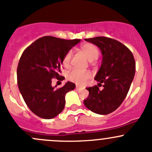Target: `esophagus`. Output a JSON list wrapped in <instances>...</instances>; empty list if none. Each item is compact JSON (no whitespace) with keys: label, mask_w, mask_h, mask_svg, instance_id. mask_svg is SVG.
I'll return each mask as SVG.
<instances>
[{"label":"esophagus","mask_w":152,"mask_h":152,"mask_svg":"<svg viewBox=\"0 0 152 152\" xmlns=\"http://www.w3.org/2000/svg\"><path fill=\"white\" fill-rule=\"evenodd\" d=\"M76 90H81V87H79V86H76Z\"/></svg>","instance_id":"obj_1"}]
</instances>
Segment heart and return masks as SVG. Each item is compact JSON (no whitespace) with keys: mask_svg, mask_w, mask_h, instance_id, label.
Returning a JSON list of instances; mask_svg holds the SVG:
<instances>
[{"mask_svg":"<svg viewBox=\"0 0 152 152\" xmlns=\"http://www.w3.org/2000/svg\"><path fill=\"white\" fill-rule=\"evenodd\" d=\"M81 50L85 55L89 61H94L98 58L99 49L96 46L92 44H84L81 45ZM72 57V51L70 50L65 54L63 60L64 67L68 68L71 66V60ZM68 79L74 81L78 84H83L91 77V73L89 71H81L79 70H73L68 73Z\"/></svg>","mask_w":152,"mask_h":152,"instance_id":"obj_1","label":"heart"}]
</instances>
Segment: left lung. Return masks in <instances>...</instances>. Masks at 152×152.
Segmentation results:
<instances>
[{
  "label": "left lung",
  "mask_w": 152,
  "mask_h": 152,
  "mask_svg": "<svg viewBox=\"0 0 152 152\" xmlns=\"http://www.w3.org/2000/svg\"><path fill=\"white\" fill-rule=\"evenodd\" d=\"M100 49L103 59L95 75L97 86L88 87L84 104L95 114L106 115L114 111L127 96L135 73L133 55L127 47L110 38H85ZM103 86L102 91L98 86Z\"/></svg>",
  "instance_id": "left-lung-1"
}]
</instances>
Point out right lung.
<instances>
[{
  "label": "right lung",
  "instance_id": "right-lung-1",
  "mask_svg": "<svg viewBox=\"0 0 152 152\" xmlns=\"http://www.w3.org/2000/svg\"><path fill=\"white\" fill-rule=\"evenodd\" d=\"M80 41L44 36L22 53L17 71L18 87L30 111L39 117L52 119L65 108V95L76 85L68 81L56 89L57 86H52V79H65L60 76L64 56Z\"/></svg>",
  "mask_w": 152,
  "mask_h": 152
}]
</instances>
